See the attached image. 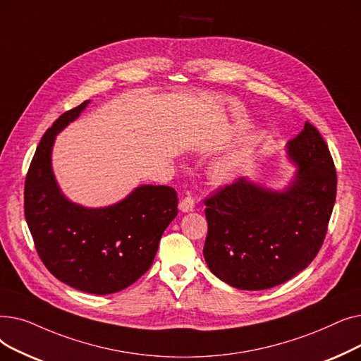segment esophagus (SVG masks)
Listing matches in <instances>:
<instances>
[{"mask_svg":"<svg viewBox=\"0 0 361 361\" xmlns=\"http://www.w3.org/2000/svg\"><path fill=\"white\" fill-rule=\"evenodd\" d=\"M195 207V200L191 195H186L180 200L179 202V210L182 213H188V212H192Z\"/></svg>","mask_w":361,"mask_h":361,"instance_id":"obj_1","label":"esophagus"}]
</instances>
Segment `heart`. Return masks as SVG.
<instances>
[{
	"label": "heart",
	"mask_w": 361,
	"mask_h": 361,
	"mask_svg": "<svg viewBox=\"0 0 361 361\" xmlns=\"http://www.w3.org/2000/svg\"><path fill=\"white\" fill-rule=\"evenodd\" d=\"M244 164V159L241 156H233L226 160L219 161L213 169V178L219 182H228L238 176Z\"/></svg>",
	"instance_id": "obj_1"
}]
</instances>
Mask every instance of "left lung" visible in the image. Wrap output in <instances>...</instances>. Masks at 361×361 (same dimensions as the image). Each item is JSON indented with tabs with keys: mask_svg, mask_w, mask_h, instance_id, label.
<instances>
[{
	"mask_svg": "<svg viewBox=\"0 0 361 361\" xmlns=\"http://www.w3.org/2000/svg\"><path fill=\"white\" fill-rule=\"evenodd\" d=\"M286 156L297 171L283 190L239 178L204 201L205 263L233 288L281 285L310 264L323 244L336 198L329 148L305 122L286 144Z\"/></svg>",
	"mask_w": 361,
	"mask_h": 361,
	"instance_id": "obj_1",
	"label": "left lung"
}]
</instances>
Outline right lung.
I'll return each instance as SVG.
<instances>
[{
	"label": "right lung",
	"mask_w": 361,
	"mask_h": 361,
	"mask_svg": "<svg viewBox=\"0 0 361 361\" xmlns=\"http://www.w3.org/2000/svg\"><path fill=\"white\" fill-rule=\"evenodd\" d=\"M91 99L61 114L42 136L25 182V217L45 267L88 294L118 293L151 267L163 232L178 214V194L164 185H140L122 201L88 209L68 200L56 180V136Z\"/></svg>",
	"instance_id": "obj_1"
}]
</instances>
